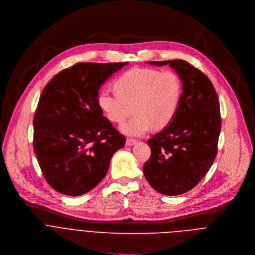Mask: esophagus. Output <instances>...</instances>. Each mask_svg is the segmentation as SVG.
Masks as SVG:
<instances>
[{"label": "esophagus", "instance_id": "obj_1", "mask_svg": "<svg viewBox=\"0 0 255 255\" xmlns=\"http://www.w3.org/2000/svg\"><path fill=\"white\" fill-rule=\"evenodd\" d=\"M135 139H133V138H127V141H126V144L128 145V146H130V145H133L134 143H135Z\"/></svg>", "mask_w": 255, "mask_h": 255}]
</instances>
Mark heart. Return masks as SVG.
I'll use <instances>...</instances> for the list:
<instances>
[{"label": "heart", "instance_id": "obj_1", "mask_svg": "<svg viewBox=\"0 0 255 255\" xmlns=\"http://www.w3.org/2000/svg\"><path fill=\"white\" fill-rule=\"evenodd\" d=\"M114 87L116 92L107 89L98 92V108L114 124L124 123L133 108L134 117L121 129L134 136L146 133L151 128H167L179 111L183 94L182 80L172 70L133 68L120 75Z\"/></svg>", "mask_w": 255, "mask_h": 255}]
</instances>
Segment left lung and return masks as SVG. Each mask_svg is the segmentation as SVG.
<instances>
[{
	"label": "left lung",
	"mask_w": 255,
	"mask_h": 255,
	"mask_svg": "<svg viewBox=\"0 0 255 255\" xmlns=\"http://www.w3.org/2000/svg\"><path fill=\"white\" fill-rule=\"evenodd\" d=\"M169 64L179 74L183 94L173 122L147 140L151 155L143 165L145 180L157 192L176 196L193 189L211 168L221 129L219 99L210 79L181 60Z\"/></svg>",
	"instance_id": "left-lung-1"
}]
</instances>
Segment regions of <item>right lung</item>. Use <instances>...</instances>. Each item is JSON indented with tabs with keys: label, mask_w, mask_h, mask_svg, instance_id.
Segmentation results:
<instances>
[{
	"label": "right lung",
	"mask_w": 255,
	"mask_h": 255,
	"mask_svg": "<svg viewBox=\"0 0 255 255\" xmlns=\"http://www.w3.org/2000/svg\"><path fill=\"white\" fill-rule=\"evenodd\" d=\"M79 62L44 87L34 116V151L42 174L55 191L80 196L103 180L126 136L104 117L98 90L127 65Z\"/></svg>",
	"instance_id": "add662e5"
}]
</instances>
